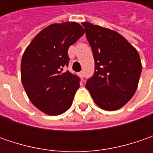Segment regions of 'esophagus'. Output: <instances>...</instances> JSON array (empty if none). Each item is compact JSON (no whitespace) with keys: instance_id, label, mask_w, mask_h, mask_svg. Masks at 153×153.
I'll return each mask as SVG.
<instances>
[{"instance_id":"1","label":"esophagus","mask_w":153,"mask_h":153,"mask_svg":"<svg viewBox=\"0 0 153 153\" xmlns=\"http://www.w3.org/2000/svg\"><path fill=\"white\" fill-rule=\"evenodd\" d=\"M79 76H81V77H84V72H83V71H81V72H79Z\"/></svg>"}]
</instances>
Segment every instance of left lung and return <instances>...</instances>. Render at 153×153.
<instances>
[{
    "label": "left lung",
    "mask_w": 153,
    "mask_h": 153,
    "mask_svg": "<svg viewBox=\"0 0 153 153\" xmlns=\"http://www.w3.org/2000/svg\"><path fill=\"white\" fill-rule=\"evenodd\" d=\"M95 69L86 88L94 103L105 111L123 107L133 97L142 70L137 50L119 33L83 22Z\"/></svg>",
    "instance_id": "8db88e82"
}]
</instances>
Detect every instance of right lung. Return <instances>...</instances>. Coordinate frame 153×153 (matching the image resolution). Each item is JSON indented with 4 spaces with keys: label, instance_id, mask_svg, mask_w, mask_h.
<instances>
[{
    "label": "right lung",
    "instance_id": "1",
    "mask_svg": "<svg viewBox=\"0 0 153 153\" xmlns=\"http://www.w3.org/2000/svg\"><path fill=\"white\" fill-rule=\"evenodd\" d=\"M76 22L53 24L35 36L21 60V81L33 105L50 116L71 107L80 78L65 71L68 48L84 34Z\"/></svg>",
    "mask_w": 153,
    "mask_h": 153
}]
</instances>
